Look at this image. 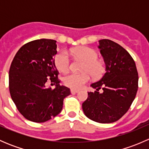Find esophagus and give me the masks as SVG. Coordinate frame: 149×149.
I'll use <instances>...</instances> for the list:
<instances>
[{
	"label": "esophagus",
	"mask_w": 149,
	"mask_h": 149,
	"mask_svg": "<svg viewBox=\"0 0 149 149\" xmlns=\"http://www.w3.org/2000/svg\"><path fill=\"white\" fill-rule=\"evenodd\" d=\"M70 92L71 93H78V92H79V90L75 89V88H71V89H70Z\"/></svg>",
	"instance_id": "esophagus-1"
}]
</instances>
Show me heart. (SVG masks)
Returning <instances> with one entry per match:
<instances>
[{"mask_svg":"<svg viewBox=\"0 0 149 149\" xmlns=\"http://www.w3.org/2000/svg\"><path fill=\"white\" fill-rule=\"evenodd\" d=\"M72 55L78 59H81L85 62L81 73H71L64 77L63 81L66 86L73 88H80L86 84L91 79V76L99 78L103 74L104 68L102 63L97 60L98 54L92 48L88 47H79L70 49ZM55 63L57 68L61 72H66L70 68V61L67 52L61 51L57 54L55 58Z\"/></svg>","mask_w":149,"mask_h":149,"instance_id":"b5f03b06","label":"heart"}]
</instances>
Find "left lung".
<instances>
[{"mask_svg": "<svg viewBox=\"0 0 149 149\" xmlns=\"http://www.w3.org/2000/svg\"><path fill=\"white\" fill-rule=\"evenodd\" d=\"M99 42L106 71L99 81L91 84L96 91L88 92L82 109L91 120L111 123L120 119L131 106L139 88V74L134 60L123 47L106 39Z\"/></svg>", "mask_w": 149, "mask_h": 149, "instance_id": "obj_1", "label": "left lung"}]
</instances>
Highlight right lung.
Segmentation results:
<instances>
[{"mask_svg":"<svg viewBox=\"0 0 149 149\" xmlns=\"http://www.w3.org/2000/svg\"><path fill=\"white\" fill-rule=\"evenodd\" d=\"M56 49L55 40H34L19 49L10 64V97L19 112L34 123H44L58 115L64 98L70 94V88L59 84L53 58ZM49 80L56 86L54 90L46 88Z\"/></svg>","mask_w":149,"mask_h":149,"instance_id":"1","label":"right lung"}]
</instances>
